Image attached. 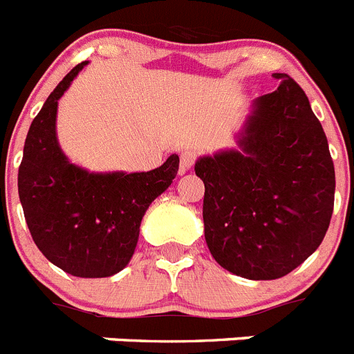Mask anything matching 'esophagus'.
I'll list each match as a JSON object with an SVG mask.
<instances>
[{
	"label": "esophagus",
	"instance_id": "obj_1",
	"mask_svg": "<svg viewBox=\"0 0 354 354\" xmlns=\"http://www.w3.org/2000/svg\"><path fill=\"white\" fill-rule=\"evenodd\" d=\"M195 161H196L195 152H193V150H184L183 154H180V174L189 170V168L195 165Z\"/></svg>",
	"mask_w": 354,
	"mask_h": 354
}]
</instances>
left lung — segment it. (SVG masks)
Segmentation results:
<instances>
[{
	"label": "left lung",
	"mask_w": 354,
	"mask_h": 354,
	"mask_svg": "<svg viewBox=\"0 0 354 354\" xmlns=\"http://www.w3.org/2000/svg\"><path fill=\"white\" fill-rule=\"evenodd\" d=\"M259 97L241 150L200 158L209 252L230 273L274 280L310 257L330 227L335 168L308 97L287 74Z\"/></svg>",
	"instance_id": "obj_1"
}]
</instances>
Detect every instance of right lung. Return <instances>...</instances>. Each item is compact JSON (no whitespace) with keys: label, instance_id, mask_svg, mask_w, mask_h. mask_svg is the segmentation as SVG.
I'll list each match as a JSON object with an SVG mask.
<instances>
[{"label":"right lung","instance_id":"obj_1","mask_svg":"<svg viewBox=\"0 0 354 354\" xmlns=\"http://www.w3.org/2000/svg\"><path fill=\"white\" fill-rule=\"evenodd\" d=\"M84 65L68 72L31 122L17 186L44 257L72 277L104 278L131 261L143 214L175 179L179 156L142 174H90L68 162L56 140V108Z\"/></svg>","mask_w":354,"mask_h":354}]
</instances>
